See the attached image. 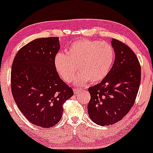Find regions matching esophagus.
Instances as JSON below:
<instances>
[{"mask_svg":"<svg viewBox=\"0 0 153 153\" xmlns=\"http://www.w3.org/2000/svg\"><path fill=\"white\" fill-rule=\"evenodd\" d=\"M73 91H74L75 94H77V95L79 94V93L81 92V91H80V89H78V88H74V89H73Z\"/></svg>","mask_w":153,"mask_h":153,"instance_id":"1","label":"esophagus"}]
</instances>
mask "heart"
<instances>
[{"mask_svg":"<svg viewBox=\"0 0 153 153\" xmlns=\"http://www.w3.org/2000/svg\"><path fill=\"white\" fill-rule=\"evenodd\" d=\"M113 45L107 42L81 39L71 44L67 54L57 53L54 65L64 81L73 82L80 72L77 83L83 85L90 80L97 83L108 75L115 60Z\"/></svg>","mask_w":153,"mask_h":153,"instance_id":"b5f03b06","label":"heart"}]
</instances>
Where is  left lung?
<instances>
[{
	"instance_id": "left-lung-1",
	"label": "left lung",
	"mask_w": 153,
	"mask_h": 153,
	"mask_svg": "<svg viewBox=\"0 0 153 153\" xmlns=\"http://www.w3.org/2000/svg\"><path fill=\"white\" fill-rule=\"evenodd\" d=\"M114 64L100 83L88 88V115L100 126H110L123 118L133 106L141 81V67L133 51L113 38Z\"/></svg>"
}]
</instances>
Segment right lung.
Returning a JSON list of instances; mask_svg holds the SVG:
<instances>
[{"mask_svg":"<svg viewBox=\"0 0 153 153\" xmlns=\"http://www.w3.org/2000/svg\"><path fill=\"white\" fill-rule=\"evenodd\" d=\"M60 49L58 37L33 40L18 51L12 64L10 83L15 102L29 122L43 128L55 126L62 105L73 95L54 65Z\"/></svg>","mask_w":153,"mask_h":153,"instance_id":"obj_1","label":"right lung"}]
</instances>
